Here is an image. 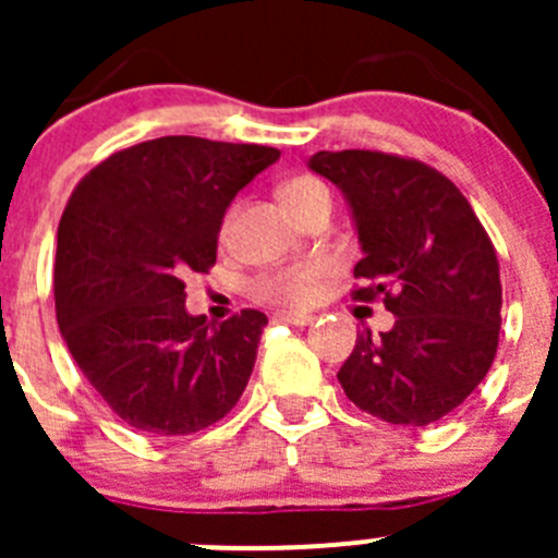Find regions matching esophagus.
Returning a JSON list of instances; mask_svg holds the SVG:
<instances>
[{
	"mask_svg": "<svg viewBox=\"0 0 558 558\" xmlns=\"http://www.w3.org/2000/svg\"><path fill=\"white\" fill-rule=\"evenodd\" d=\"M275 318L283 320V324H294V326H307V324H313V315L296 313V311H280V313H275Z\"/></svg>",
	"mask_w": 558,
	"mask_h": 558,
	"instance_id": "1",
	"label": "esophagus"
}]
</instances>
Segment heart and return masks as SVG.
Returning <instances> with one entry per match:
<instances>
[{
  "label": "heart",
  "instance_id": "b5f03b06",
  "mask_svg": "<svg viewBox=\"0 0 558 558\" xmlns=\"http://www.w3.org/2000/svg\"><path fill=\"white\" fill-rule=\"evenodd\" d=\"M329 194L326 185L315 178H294L280 189V199L291 213L311 202L313 196ZM326 275V264H294V267L275 269V272L262 275L256 283L258 294L267 300L286 302V305H307L315 294H318V283Z\"/></svg>",
  "mask_w": 558,
  "mask_h": 558
}]
</instances>
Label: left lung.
<instances>
[{
  "mask_svg": "<svg viewBox=\"0 0 558 558\" xmlns=\"http://www.w3.org/2000/svg\"><path fill=\"white\" fill-rule=\"evenodd\" d=\"M307 167L342 191L362 258L353 267L397 315L388 331L364 329L337 380L364 413L429 426L486 378L502 326L499 264L486 229L437 170L378 150H318Z\"/></svg>",
  "mask_w": 558,
  "mask_h": 558,
  "instance_id": "1",
  "label": "left lung"
}]
</instances>
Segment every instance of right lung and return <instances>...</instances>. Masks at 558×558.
Wrapping results in <instances>:
<instances>
[{
  "label": "right lung",
  "mask_w": 558,
  "mask_h": 558,
  "mask_svg": "<svg viewBox=\"0 0 558 558\" xmlns=\"http://www.w3.org/2000/svg\"><path fill=\"white\" fill-rule=\"evenodd\" d=\"M280 159L267 145L159 137L118 150L72 191L56 245V318L88 384L145 435H194L243 397L267 315L221 326L185 311L216 264L234 196Z\"/></svg>",
  "instance_id": "right-lung-1"
}]
</instances>
